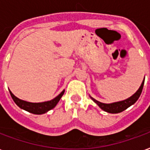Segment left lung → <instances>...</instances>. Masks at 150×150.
<instances>
[{
  "instance_id": "left-lung-1",
  "label": "left lung",
  "mask_w": 150,
  "mask_h": 150,
  "mask_svg": "<svg viewBox=\"0 0 150 150\" xmlns=\"http://www.w3.org/2000/svg\"><path fill=\"white\" fill-rule=\"evenodd\" d=\"M144 83H145V79L142 82L141 87L139 88L137 91H136L135 94H133L131 97L126 99L125 100L119 101V102H115V103H112V104H104L101 103L100 101L95 100L94 98H91V100L94 101L96 104H97L99 107L102 110L105 111L109 113H119L123 111H125L128 108L130 107L131 105L133 104H135L136 101L138 100V98L140 97V96L142 94V89H143V86H144Z\"/></svg>"
}]
</instances>
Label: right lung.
Listing matches in <instances>:
<instances>
[{
    "label": "right lung",
    "instance_id": "right-lung-1",
    "mask_svg": "<svg viewBox=\"0 0 150 150\" xmlns=\"http://www.w3.org/2000/svg\"><path fill=\"white\" fill-rule=\"evenodd\" d=\"M64 91H65V90H63L58 96H56L54 99H53L51 100L42 102V103H30V102L22 100H20L18 97H16L10 91H9V93L11 95V97L13 98L15 104H17L19 108H21V109H24V110L27 111L29 112L33 113V114L40 115V114L47 112L48 111L51 110L52 108L55 107L56 104H58L59 101L60 100L62 95L64 94Z\"/></svg>",
    "mask_w": 150,
    "mask_h": 150
}]
</instances>
